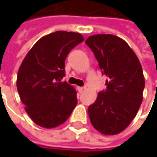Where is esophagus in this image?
Here are the masks:
<instances>
[{
    "label": "esophagus",
    "mask_w": 157,
    "mask_h": 157,
    "mask_svg": "<svg viewBox=\"0 0 157 157\" xmlns=\"http://www.w3.org/2000/svg\"><path fill=\"white\" fill-rule=\"evenodd\" d=\"M84 87H81V86H77V90H78V93H82L83 91H84Z\"/></svg>",
    "instance_id": "obj_1"
}]
</instances>
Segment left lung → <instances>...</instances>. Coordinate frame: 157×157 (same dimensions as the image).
<instances>
[{
    "label": "left lung",
    "instance_id": "obj_1",
    "mask_svg": "<svg viewBox=\"0 0 157 157\" xmlns=\"http://www.w3.org/2000/svg\"><path fill=\"white\" fill-rule=\"evenodd\" d=\"M93 51L99 66L108 77L106 90L98 94L88 107L91 123L103 135L122 132L136 117L145 86L142 65L134 51L119 36L99 34L85 42Z\"/></svg>",
    "mask_w": 157,
    "mask_h": 157
}]
</instances>
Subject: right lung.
Returning a JSON list of instances; mask_svg holds the SVG:
<instances>
[{"label":"right lung","mask_w":157,"mask_h":157,"mask_svg":"<svg viewBox=\"0 0 157 157\" xmlns=\"http://www.w3.org/2000/svg\"><path fill=\"white\" fill-rule=\"evenodd\" d=\"M84 41L81 34L56 31L40 38L18 71L16 86L25 111L36 125L63 124L77 105V92L62 78L69 52Z\"/></svg>","instance_id":"right-lung-1"}]
</instances>
